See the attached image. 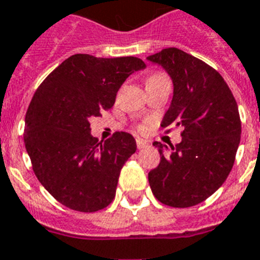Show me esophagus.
Here are the masks:
<instances>
[{
	"instance_id": "1",
	"label": "esophagus",
	"mask_w": 260,
	"mask_h": 260,
	"mask_svg": "<svg viewBox=\"0 0 260 260\" xmlns=\"http://www.w3.org/2000/svg\"><path fill=\"white\" fill-rule=\"evenodd\" d=\"M135 142H137V147H138V150H142L149 146V142H147V141H145V139L137 138V141H135Z\"/></svg>"
}]
</instances>
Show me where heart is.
Instances as JSON below:
<instances>
[{
    "mask_svg": "<svg viewBox=\"0 0 260 260\" xmlns=\"http://www.w3.org/2000/svg\"><path fill=\"white\" fill-rule=\"evenodd\" d=\"M159 78H167L166 76H164V74H154V76H151V77H149V79H159ZM149 79H147V81H149ZM138 128L139 130H141V132H143V130H145L146 128V125H138Z\"/></svg>",
    "mask_w": 260,
    "mask_h": 260,
    "instance_id": "obj_1",
    "label": "heart"
}]
</instances>
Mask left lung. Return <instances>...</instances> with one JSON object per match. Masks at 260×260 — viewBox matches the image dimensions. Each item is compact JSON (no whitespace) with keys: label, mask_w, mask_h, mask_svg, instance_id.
Listing matches in <instances>:
<instances>
[{"label":"left lung","mask_w":260,"mask_h":260,"mask_svg":"<svg viewBox=\"0 0 260 260\" xmlns=\"http://www.w3.org/2000/svg\"><path fill=\"white\" fill-rule=\"evenodd\" d=\"M147 59L170 74L174 96L162 128H182V142L165 147L159 165L149 173L154 197L171 207H191L209 198L229 177L241 142L237 101L215 69L177 48Z\"/></svg>","instance_id":"1"}]
</instances>
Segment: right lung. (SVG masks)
Returning <instances> with one entry per match:
<instances>
[{"label": "right lung", "mask_w": 260, "mask_h": 260, "mask_svg": "<svg viewBox=\"0 0 260 260\" xmlns=\"http://www.w3.org/2000/svg\"><path fill=\"white\" fill-rule=\"evenodd\" d=\"M145 68L137 57L74 54L36 90L23 141L36 177L61 205L94 212L114 199L122 166L137 150L135 139L115 132L98 142L90 134V119L102 117L126 78Z\"/></svg>", "instance_id": "obj_1"}]
</instances>
